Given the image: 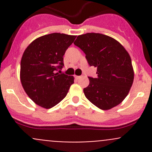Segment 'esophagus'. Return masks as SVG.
<instances>
[{
	"label": "esophagus",
	"mask_w": 152,
	"mask_h": 152,
	"mask_svg": "<svg viewBox=\"0 0 152 152\" xmlns=\"http://www.w3.org/2000/svg\"><path fill=\"white\" fill-rule=\"evenodd\" d=\"M75 78H76V79H79L81 78L80 76H75Z\"/></svg>",
	"instance_id": "esophagus-1"
}]
</instances>
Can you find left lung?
Instances as JSON below:
<instances>
[{"instance_id":"8db88e82","label":"left lung","mask_w":152,"mask_h":152,"mask_svg":"<svg viewBox=\"0 0 152 152\" xmlns=\"http://www.w3.org/2000/svg\"><path fill=\"white\" fill-rule=\"evenodd\" d=\"M73 43L83 50L89 65L97 67V77H88L90 84L84 88L86 98L103 110L121 103L134 81L131 57L123 45L99 33L79 35Z\"/></svg>"}]
</instances>
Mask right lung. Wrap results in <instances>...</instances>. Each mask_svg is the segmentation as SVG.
Here are the masks:
<instances>
[{
    "mask_svg": "<svg viewBox=\"0 0 152 152\" xmlns=\"http://www.w3.org/2000/svg\"><path fill=\"white\" fill-rule=\"evenodd\" d=\"M76 36L52 33L37 38L24 51L20 62V81L36 104L50 109L59 104L74 82V78L59 73L63 56Z\"/></svg>",
    "mask_w": 152,
    "mask_h": 152,
    "instance_id": "1",
    "label": "right lung"
}]
</instances>
